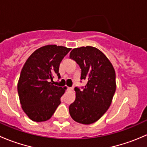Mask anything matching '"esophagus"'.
I'll list each match as a JSON object with an SVG mask.
<instances>
[{
	"label": "esophagus",
	"instance_id": "esophagus-1",
	"mask_svg": "<svg viewBox=\"0 0 147 147\" xmlns=\"http://www.w3.org/2000/svg\"><path fill=\"white\" fill-rule=\"evenodd\" d=\"M73 90V88L72 87H67V90H69V91H71V90Z\"/></svg>",
	"mask_w": 147,
	"mask_h": 147
}]
</instances>
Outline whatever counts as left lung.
<instances>
[{
	"mask_svg": "<svg viewBox=\"0 0 147 147\" xmlns=\"http://www.w3.org/2000/svg\"><path fill=\"white\" fill-rule=\"evenodd\" d=\"M69 58L80 67L81 80L87 82L81 89L75 87L76 98L69 105V115L77 122L92 124L102 117L112 103L116 90L115 69L100 50L91 46L73 49Z\"/></svg>",
	"mask_w": 147,
	"mask_h": 147,
	"instance_id": "left-lung-1",
	"label": "left lung"
}]
</instances>
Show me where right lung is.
Here are the masks:
<instances>
[{"label": "right lung", "mask_w": 147, "mask_h": 147, "mask_svg": "<svg viewBox=\"0 0 147 147\" xmlns=\"http://www.w3.org/2000/svg\"><path fill=\"white\" fill-rule=\"evenodd\" d=\"M70 48L45 45L35 50L25 63L18 84L22 108L32 121L50 119L57 107L65 88L53 85L55 75L60 78L59 67Z\"/></svg>", "instance_id": "right-lung-1"}]
</instances>
